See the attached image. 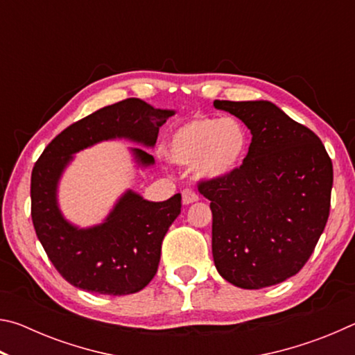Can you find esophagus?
I'll use <instances>...</instances> for the list:
<instances>
[{
  "label": "esophagus",
  "mask_w": 355,
  "mask_h": 355,
  "mask_svg": "<svg viewBox=\"0 0 355 355\" xmlns=\"http://www.w3.org/2000/svg\"><path fill=\"white\" fill-rule=\"evenodd\" d=\"M182 200H183L184 205H189V203L199 200V196H197L196 192L191 191V189H183V192H182Z\"/></svg>",
  "instance_id": "34e87169"
}]
</instances>
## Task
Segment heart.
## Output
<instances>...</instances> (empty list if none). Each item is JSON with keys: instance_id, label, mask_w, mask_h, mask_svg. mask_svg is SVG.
<instances>
[{"instance_id": "heart-1", "label": "heart", "mask_w": 355, "mask_h": 355, "mask_svg": "<svg viewBox=\"0 0 355 355\" xmlns=\"http://www.w3.org/2000/svg\"><path fill=\"white\" fill-rule=\"evenodd\" d=\"M249 146L248 130L238 119L194 117L172 131L166 156L173 164H194L202 177L222 178L241 169Z\"/></svg>"}]
</instances>
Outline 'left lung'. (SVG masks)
<instances>
[{
    "instance_id": "left-lung-1",
    "label": "left lung",
    "mask_w": 355,
    "mask_h": 355,
    "mask_svg": "<svg viewBox=\"0 0 355 355\" xmlns=\"http://www.w3.org/2000/svg\"><path fill=\"white\" fill-rule=\"evenodd\" d=\"M214 106L252 133L241 169L197 183L211 200L216 269L245 290L277 285L304 268L327 224L332 159L313 131L271 101Z\"/></svg>"
}]
</instances>
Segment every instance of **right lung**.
I'll return each instance as SVG.
<instances>
[{
	"instance_id": "right-lung-1",
	"label": "right lung",
	"mask_w": 355,
	"mask_h": 355,
	"mask_svg": "<svg viewBox=\"0 0 355 355\" xmlns=\"http://www.w3.org/2000/svg\"><path fill=\"white\" fill-rule=\"evenodd\" d=\"M173 111L155 110L139 98L101 107L71 123L45 147L31 173V218L42 248L62 277L80 290L123 296L141 291L158 271L161 244L182 211V196L144 200L128 191L101 225L80 230L62 218L56 186L71 153L100 141L127 137L155 146L159 127ZM142 164L153 156L133 150Z\"/></svg>"
}]
</instances>
